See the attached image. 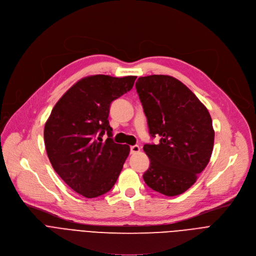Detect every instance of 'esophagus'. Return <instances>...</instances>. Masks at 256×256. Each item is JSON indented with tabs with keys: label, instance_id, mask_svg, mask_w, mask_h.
Returning a JSON list of instances; mask_svg holds the SVG:
<instances>
[{
	"label": "esophagus",
	"instance_id": "34e87169",
	"mask_svg": "<svg viewBox=\"0 0 256 256\" xmlns=\"http://www.w3.org/2000/svg\"><path fill=\"white\" fill-rule=\"evenodd\" d=\"M140 152V146H130V154H137V152Z\"/></svg>",
	"mask_w": 256,
	"mask_h": 256
}]
</instances>
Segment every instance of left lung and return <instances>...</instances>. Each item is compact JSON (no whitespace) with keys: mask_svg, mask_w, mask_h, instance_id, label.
I'll list each match as a JSON object with an SVG mask.
<instances>
[{"mask_svg":"<svg viewBox=\"0 0 256 256\" xmlns=\"http://www.w3.org/2000/svg\"><path fill=\"white\" fill-rule=\"evenodd\" d=\"M135 87L150 136L161 137L158 144L144 146L150 161L144 180L162 194H180L209 163L214 144L210 114L198 97L173 76H140Z\"/></svg>","mask_w":256,"mask_h":256,"instance_id":"8db88e82","label":"left lung"}]
</instances>
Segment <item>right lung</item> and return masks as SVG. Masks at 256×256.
Returning <instances> with one entry per match:
<instances>
[{"instance_id": "obj_1", "label": "right lung", "mask_w": 256, "mask_h": 256, "mask_svg": "<svg viewBox=\"0 0 256 256\" xmlns=\"http://www.w3.org/2000/svg\"><path fill=\"white\" fill-rule=\"evenodd\" d=\"M135 80V76L83 78L57 102L45 124L44 142L53 169L86 198L114 186L129 154V146L114 142L108 118L110 104L130 91Z\"/></svg>"}]
</instances>
